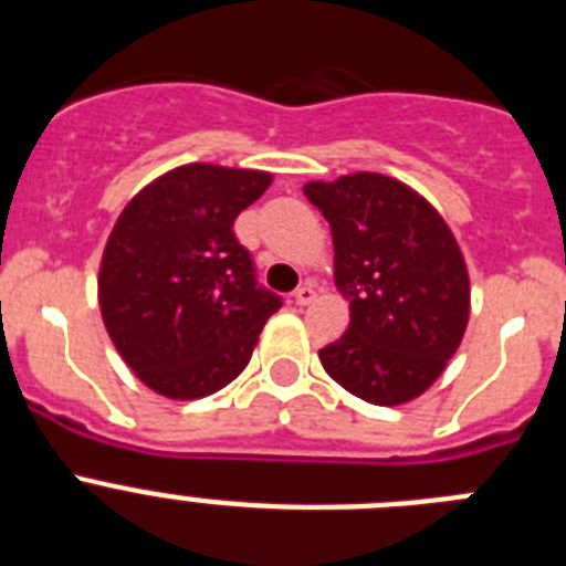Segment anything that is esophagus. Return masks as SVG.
I'll list each match as a JSON object with an SVG mask.
<instances>
[{"label":"esophagus","mask_w":566,"mask_h":566,"mask_svg":"<svg viewBox=\"0 0 566 566\" xmlns=\"http://www.w3.org/2000/svg\"><path fill=\"white\" fill-rule=\"evenodd\" d=\"M314 300H317V292H314L312 283H306V286H300L297 292H294V303H297V306H312Z\"/></svg>","instance_id":"obj_1"}]
</instances>
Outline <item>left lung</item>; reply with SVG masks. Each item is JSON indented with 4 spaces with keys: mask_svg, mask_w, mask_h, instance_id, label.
Masks as SVG:
<instances>
[{
    "mask_svg": "<svg viewBox=\"0 0 566 566\" xmlns=\"http://www.w3.org/2000/svg\"><path fill=\"white\" fill-rule=\"evenodd\" d=\"M303 192L332 223L334 283L352 314L319 363L365 402L422 397L470 317L468 263L451 227L417 189L382 172L308 181Z\"/></svg>",
    "mask_w": 566,
    "mask_h": 566,
    "instance_id": "8db88e82",
    "label": "left lung"
}]
</instances>
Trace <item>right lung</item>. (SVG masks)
Instances as JSON below:
<instances>
[{"label":"right lung","mask_w":566,"mask_h":566,"mask_svg":"<svg viewBox=\"0 0 566 566\" xmlns=\"http://www.w3.org/2000/svg\"><path fill=\"white\" fill-rule=\"evenodd\" d=\"M272 184L263 169L181 164L122 209L98 266L115 352L149 391L201 399L252 359L280 297L254 283L232 227Z\"/></svg>","instance_id":"1"}]
</instances>
